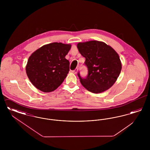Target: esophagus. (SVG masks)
<instances>
[{
    "label": "esophagus",
    "mask_w": 150,
    "mask_h": 150,
    "mask_svg": "<svg viewBox=\"0 0 150 150\" xmlns=\"http://www.w3.org/2000/svg\"><path fill=\"white\" fill-rule=\"evenodd\" d=\"M78 68H76V69L72 71V72H73L74 74H76L77 72H78Z\"/></svg>",
    "instance_id": "34e87169"
}]
</instances>
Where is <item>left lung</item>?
I'll use <instances>...</instances> for the list:
<instances>
[{
	"mask_svg": "<svg viewBox=\"0 0 150 150\" xmlns=\"http://www.w3.org/2000/svg\"><path fill=\"white\" fill-rule=\"evenodd\" d=\"M80 53L86 58L84 64L88 74L82 78L78 73L82 86L88 91L102 93L114 85L121 70L119 54L106 43L97 40L79 43Z\"/></svg>",
	"mask_w": 150,
	"mask_h": 150,
	"instance_id": "1",
	"label": "left lung"
}]
</instances>
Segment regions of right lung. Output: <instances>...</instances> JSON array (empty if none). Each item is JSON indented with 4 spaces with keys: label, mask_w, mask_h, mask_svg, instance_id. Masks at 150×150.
I'll return each instance as SVG.
<instances>
[{
    "label": "right lung",
    "mask_w": 150,
    "mask_h": 150,
    "mask_svg": "<svg viewBox=\"0 0 150 150\" xmlns=\"http://www.w3.org/2000/svg\"><path fill=\"white\" fill-rule=\"evenodd\" d=\"M71 45L62 43L46 44L29 57L26 71L30 81L43 92L56 90L70 70V62L65 58Z\"/></svg>",
    "instance_id": "add662e5"
}]
</instances>
